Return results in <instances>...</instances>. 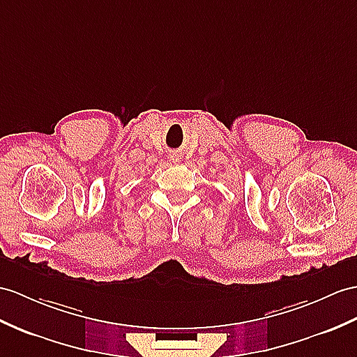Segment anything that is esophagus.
I'll return each mask as SVG.
<instances>
[{
    "mask_svg": "<svg viewBox=\"0 0 357 357\" xmlns=\"http://www.w3.org/2000/svg\"><path fill=\"white\" fill-rule=\"evenodd\" d=\"M168 158H169V160H171V162L177 163V162H180L181 155H180V153H177V151H172V153H169V154H168Z\"/></svg>",
    "mask_w": 357,
    "mask_h": 357,
    "instance_id": "34e87169",
    "label": "esophagus"
}]
</instances>
